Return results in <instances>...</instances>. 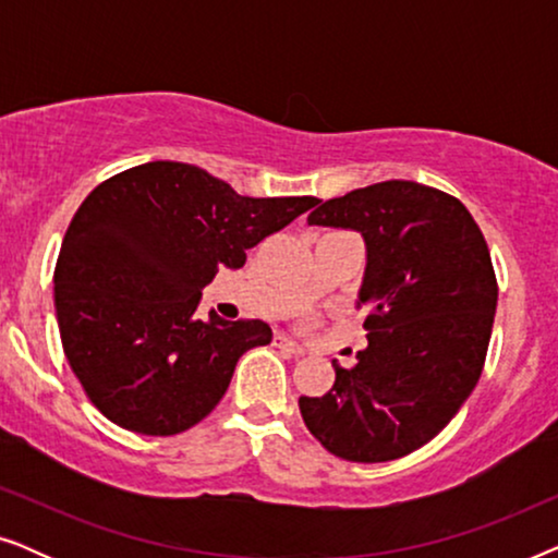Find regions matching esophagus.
<instances>
[{"label": "esophagus", "instance_id": "1", "mask_svg": "<svg viewBox=\"0 0 558 558\" xmlns=\"http://www.w3.org/2000/svg\"><path fill=\"white\" fill-rule=\"evenodd\" d=\"M274 345H277L279 350H284V353H292V355H304V350H307L296 340L289 338V335H277V338H274Z\"/></svg>", "mask_w": 558, "mask_h": 558}]
</instances>
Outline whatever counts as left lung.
Listing matches in <instances>:
<instances>
[{
    "label": "left lung",
    "mask_w": 558,
    "mask_h": 558,
    "mask_svg": "<svg viewBox=\"0 0 558 558\" xmlns=\"http://www.w3.org/2000/svg\"><path fill=\"white\" fill-rule=\"evenodd\" d=\"M310 226L350 228L365 241L357 310L368 348L335 365L325 396H302L304 424L350 462H388L437 437L485 365L498 281L475 218L457 197L386 180L317 201Z\"/></svg>",
    "instance_id": "1"
}]
</instances>
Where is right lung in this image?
Returning <instances> with one entry per match:
<instances>
[{
    "mask_svg": "<svg viewBox=\"0 0 558 558\" xmlns=\"http://www.w3.org/2000/svg\"><path fill=\"white\" fill-rule=\"evenodd\" d=\"M315 203L239 195L167 159L101 182L68 226L52 277L65 357L94 407L149 437L208 416L239 357L269 345L271 327L216 312L201 319L203 287Z\"/></svg>",
    "mask_w": 558,
    "mask_h": 558,
    "instance_id": "right-lung-1",
    "label": "right lung"
}]
</instances>
